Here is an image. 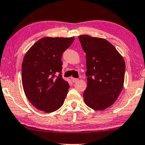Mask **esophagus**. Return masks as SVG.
I'll return each mask as SVG.
<instances>
[{
    "mask_svg": "<svg viewBox=\"0 0 145 145\" xmlns=\"http://www.w3.org/2000/svg\"><path fill=\"white\" fill-rule=\"evenodd\" d=\"M72 82H74V83H76V82H77L78 81H79V79H75V78H72Z\"/></svg>",
    "mask_w": 145,
    "mask_h": 145,
    "instance_id": "34e87169",
    "label": "esophagus"
}]
</instances>
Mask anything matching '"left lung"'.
<instances>
[{"mask_svg":"<svg viewBox=\"0 0 145 145\" xmlns=\"http://www.w3.org/2000/svg\"><path fill=\"white\" fill-rule=\"evenodd\" d=\"M79 39L86 54L84 102L93 110H105L115 103L123 89L125 61L106 39L89 35H80Z\"/></svg>","mask_w":145,"mask_h":145,"instance_id":"left-lung-1","label":"left lung"}]
</instances>
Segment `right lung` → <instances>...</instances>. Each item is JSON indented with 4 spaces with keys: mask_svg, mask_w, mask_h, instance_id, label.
<instances>
[{
    "mask_svg": "<svg viewBox=\"0 0 145 145\" xmlns=\"http://www.w3.org/2000/svg\"><path fill=\"white\" fill-rule=\"evenodd\" d=\"M74 40V37H43L25 54L22 86L25 96L37 109L52 113L62 106L70 86L60 74L61 58Z\"/></svg>",
    "mask_w": 145,
    "mask_h": 145,
    "instance_id": "1",
    "label": "right lung"
}]
</instances>
